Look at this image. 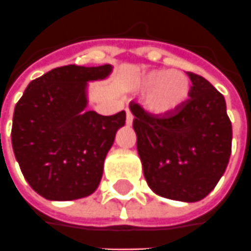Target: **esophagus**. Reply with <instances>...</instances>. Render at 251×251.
Returning <instances> with one entry per match:
<instances>
[{
    "mask_svg": "<svg viewBox=\"0 0 251 251\" xmlns=\"http://www.w3.org/2000/svg\"><path fill=\"white\" fill-rule=\"evenodd\" d=\"M127 115H126V122H127V126H129V124H132V120H134V116H132V113L129 112L128 109H127V112H126Z\"/></svg>",
    "mask_w": 251,
    "mask_h": 251,
    "instance_id": "1",
    "label": "esophagus"
}]
</instances>
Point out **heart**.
I'll return each instance as SVG.
<instances>
[{"label": "heart", "instance_id": "b5f03b06", "mask_svg": "<svg viewBox=\"0 0 251 251\" xmlns=\"http://www.w3.org/2000/svg\"><path fill=\"white\" fill-rule=\"evenodd\" d=\"M191 84L181 71L153 70L136 82V91L145 94L143 105L151 115L165 116L183 106L190 97Z\"/></svg>", "mask_w": 251, "mask_h": 251}]
</instances>
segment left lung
Wrapping results in <instances>:
<instances>
[{
  "label": "left lung",
  "mask_w": 251,
  "mask_h": 251,
  "mask_svg": "<svg viewBox=\"0 0 251 251\" xmlns=\"http://www.w3.org/2000/svg\"><path fill=\"white\" fill-rule=\"evenodd\" d=\"M190 100L162 119L131 106L143 175L155 194L181 202L203 200L224 175L231 155L232 126L226 100L200 75L187 72Z\"/></svg>",
  "instance_id": "left-lung-1"
}]
</instances>
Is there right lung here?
Wrapping results in <instances>:
<instances>
[{
  "label": "right lung",
  "instance_id": "obj_1",
  "mask_svg": "<svg viewBox=\"0 0 251 251\" xmlns=\"http://www.w3.org/2000/svg\"><path fill=\"white\" fill-rule=\"evenodd\" d=\"M110 64L65 65L27 86L13 113L12 146L25 180L50 201L89 197L102 177L103 161L126 124L87 110L89 83L108 79Z\"/></svg>",
  "mask_w": 251,
  "mask_h": 251
}]
</instances>
